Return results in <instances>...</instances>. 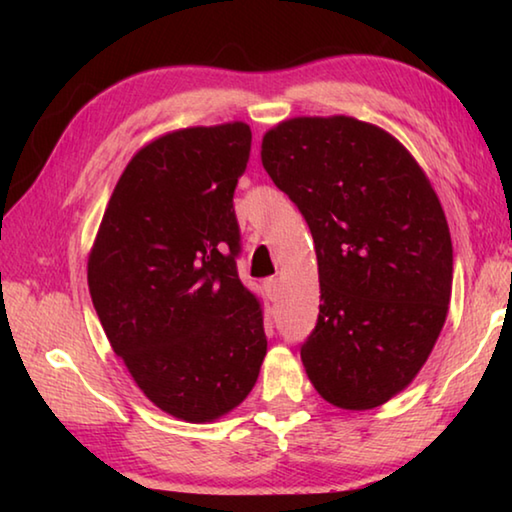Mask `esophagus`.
Instances as JSON below:
<instances>
[{
  "label": "esophagus",
  "instance_id": "1",
  "mask_svg": "<svg viewBox=\"0 0 512 512\" xmlns=\"http://www.w3.org/2000/svg\"><path fill=\"white\" fill-rule=\"evenodd\" d=\"M264 289L268 293V298L275 300L277 298V291H280V280H277V277H268V280L264 282Z\"/></svg>",
  "mask_w": 512,
  "mask_h": 512
}]
</instances>
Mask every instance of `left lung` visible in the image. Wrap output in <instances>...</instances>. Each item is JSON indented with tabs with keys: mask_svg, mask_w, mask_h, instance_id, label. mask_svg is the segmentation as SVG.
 I'll return each mask as SVG.
<instances>
[{
	"mask_svg": "<svg viewBox=\"0 0 512 512\" xmlns=\"http://www.w3.org/2000/svg\"><path fill=\"white\" fill-rule=\"evenodd\" d=\"M262 164L314 237L309 381L339 409H375L411 384L445 325L454 255L438 196L393 135L345 115L282 121Z\"/></svg>",
	"mask_w": 512,
	"mask_h": 512,
	"instance_id": "obj_1",
	"label": "left lung"
}]
</instances>
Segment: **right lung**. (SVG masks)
<instances>
[{"instance_id":"1","label":"right lung","mask_w":512,"mask_h":512,"mask_svg":"<svg viewBox=\"0 0 512 512\" xmlns=\"http://www.w3.org/2000/svg\"><path fill=\"white\" fill-rule=\"evenodd\" d=\"M250 126L158 137L133 155L88 259L92 305L149 400L212 422L253 391L266 357L262 305L239 280L235 187Z\"/></svg>"}]
</instances>
